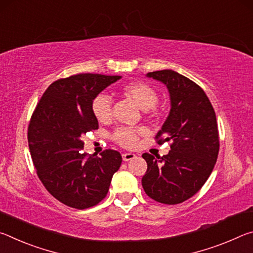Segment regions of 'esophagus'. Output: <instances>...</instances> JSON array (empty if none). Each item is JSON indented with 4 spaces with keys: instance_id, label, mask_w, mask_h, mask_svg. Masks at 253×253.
Listing matches in <instances>:
<instances>
[{
    "instance_id": "obj_1",
    "label": "esophagus",
    "mask_w": 253,
    "mask_h": 253,
    "mask_svg": "<svg viewBox=\"0 0 253 253\" xmlns=\"http://www.w3.org/2000/svg\"><path fill=\"white\" fill-rule=\"evenodd\" d=\"M135 156L136 155L134 153H124L123 154V160L125 162H128V161L132 160V158H135Z\"/></svg>"
}]
</instances>
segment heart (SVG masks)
I'll use <instances>...</instances> for the list:
<instances>
[{"label": "heart", "instance_id": "heart-1", "mask_svg": "<svg viewBox=\"0 0 253 253\" xmlns=\"http://www.w3.org/2000/svg\"><path fill=\"white\" fill-rule=\"evenodd\" d=\"M119 91L123 96L129 98L137 106L144 109L146 114L155 115L158 95L151 84L139 80L128 81L119 88ZM91 111L99 123L109 122L113 116L110 97L104 92L98 93L91 101ZM142 132V128L118 127L111 134V138L123 147H134L138 140V135Z\"/></svg>", "mask_w": 253, "mask_h": 253}]
</instances>
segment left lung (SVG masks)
<instances>
[{"label": "left lung", "instance_id": "1", "mask_svg": "<svg viewBox=\"0 0 253 253\" xmlns=\"http://www.w3.org/2000/svg\"><path fill=\"white\" fill-rule=\"evenodd\" d=\"M166 84L170 111L155 139L170 142L168 155L144 153L147 163L142 185L149 198L163 204L182 203L198 193L217 160L220 149L215 111L202 88L173 70L148 72Z\"/></svg>", "mask_w": 253, "mask_h": 253}]
</instances>
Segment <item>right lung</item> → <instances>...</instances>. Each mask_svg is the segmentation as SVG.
<instances>
[{
  "mask_svg": "<svg viewBox=\"0 0 253 253\" xmlns=\"http://www.w3.org/2000/svg\"><path fill=\"white\" fill-rule=\"evenodd\" d=\"M121 76L79 74L51 84L36 106L28 142L37 174L46 191L68 207L84 210L106 198L121 153H83L81 135L98 129L91 101Z\"/></svg>",
  "mask_w": 253,
  "mask_h": 253,
  "instance_id": "add662e5",
  "label": "right lung"
}]
</instances>
